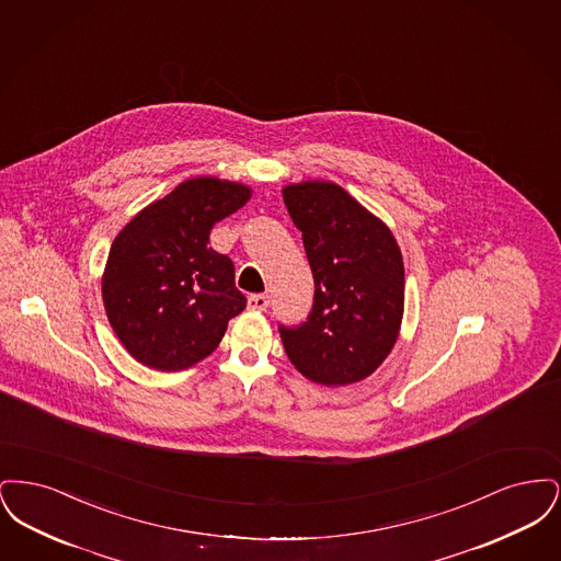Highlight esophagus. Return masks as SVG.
<instances>
[{"mask_svg":"<svg viewBox=\"0 0 561 561\" xmlns=\"http://www.w3.org/2000/svg\"><path fill=\"white\" fill-rule=\"evenodd\" d=\"M267 307V294H252V296H248V309H252V311H265Z\"/></svg>","mask_w":561,"mask_h":561,"instance_id":"obj_1","label":"esophagus"}]
</instances>
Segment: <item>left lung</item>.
Returning a JSON list of instances; mask_svg holds the SVG:
<instances>
[{"label":"left lung","mask_w":561,"mask_h":561,"mask_svg":"<svg viewBox=\"0 0 561 561\" xmlns=\"http://www.w3.org/2000/svg\"><path fill=\"white\" fill-rule=\"evenodd\" d=\"M313 271V309L279 325L294 368L323 387L364 380L387 359L403 318V259L391 229L330 181L282 188Z\"/></svg>","instance_id":"1"}]
</instances>
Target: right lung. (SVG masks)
Instances as JSON below:
<instances>
[{
	"label": "right lung",
	"mask_w": 561,
	"mask_h": 561,
	"mask_svg": "<svg viewBox=\"0 0 561 561\" xmlns=\"http://www.w3.org/2000/svg\"><path fill=\"white\" fill-rule=\"evenodd\" d=\"M252 188L197 176L117 233L103 273V302L119 343L147 368L179 373L206 359L245 309L229 256L210 248L214 225Z\"/></svg>",
	"instance_id": "obj_1"
}]
</instances>
